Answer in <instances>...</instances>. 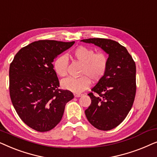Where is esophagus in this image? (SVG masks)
I'll use <instances>...</instances> for the list:
<instances>
[{
	"label": "esophagus",
	"instance_id": "esophagus-1",
	"mask_svg": "<svg viewBox=\"0 0 157 157\" xmlns=\"http://www.w3.org/2000/svg\"><path fill=\"white\" fill-rule=\"evenodd\" d=\"M81 96H82V94H74V97H76V98H78Z\"/></svg>",
	"mask_w": 157,
	"mask_h": 157
}]
</instances>
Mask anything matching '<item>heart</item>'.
<instances>
[{"label": "heart", "instance_id": "obj_1", "mask_svg": "<svg viewBox=\"0 0 157 157\" xmlns=\"http://www.w3.org/2000/svg\"><path fill=\"white\" fill-rule=\"evenodd\" d=\"M75 60L83 63L79 78H67L61 81L63 89L74 93H81L90 86L91 80L98 81L104 76L108 66V57L103 52L95 53L93 49L78 46L71 53ZM56 74L61 77L67 75L68 60L65 56H59L53 63Z\"/></svg>", "mask_w": 157, "mask_h": 157}]
</instances>
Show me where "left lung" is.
Listing matches in <instances>:
<instances>
[{
    "instance_id": "left-lung-1",
    "label": "left lung",
    "mask_w": 157,
    "mask_h": 157,
    "mask_svg": "<svg viewBox=\"0 0 157 157\" xmlns=\"http://www.w3.org/2000/svg\"><path fill=\"white\" fill-rule=\"evenodd\" d=\"M81 41L93 44L109 55L104 76L89 93L91 104L85 114L99 130L109 131L119 126L132 109L136 94V64L125 47L105 38H89Z\"/></svg>"
}]
</instances>
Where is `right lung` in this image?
I'll use <instances>...</instances> for the list:
<instances>
[{
  "label": "right lung",
  "instance_id": "obj_1",
  "mask_svg": "<svg viewBox=\"0 0 157 157\" xmlns=\"http://www.w3.org/2000/svg\"><path fill=\"white\" fill-rule=\"evenodd\" d=\"M75 41L43 40L23 47L9 68L12 104L24 123L40 132L50 131L61 121L66 103L74 98L58 89L59 81L53 62Z\"/></svg>",
  "mask_w": 157,
  "mask_h": 157
}]
</instances>
